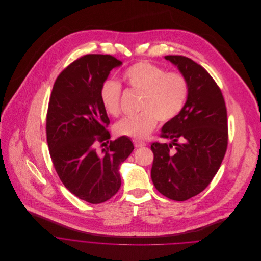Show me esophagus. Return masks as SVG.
Returning a JSON list of instances; mask_svg holds the SVG:
<instances>
[{
	"label": "esophagus",
	"mask_w": 261,
	"mask_h": 261,
	"mask_svg": "<svg viewBox=\"0 0 261 261\" xmlns=\"http://www.w3.org/2000/svg\"><path fill=\"white\" fill-rule=\"evenodd\" d=\"M134 144H135V147H136V148L144 147V146H146V145H147L146 143H144V142H142V141H137V140H135V141H134Z\"/></svg>",
	"instance_id": "esophagus-1"
}]
</instances>
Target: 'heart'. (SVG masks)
<instances>
[{
	"instance_id": "heart-1",
	"label": "heart",
	"mask_w": 261,
	"mask_h": 261,
	"mask_svg": "<svg viewBox=\"0 0 261 261\" xmlns=\"http://www.w3.org/2000/svg\"><path fill=\"white\" fill-rule=\"evenodd\" d=\"M127 87L140 93L139 111L134 117H126L115 124L117 136L144 139L153 132L158 121L167 123L175 119L183 109L189 84L179 72H167L150 62L140 61L122 73ZM121 86L113 80H106L100 86L99 99L105 112L113 117L120 114Z\"/></svg>"
}]
</instances>
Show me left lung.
Masks as SVG:
<instances>
[{
  "label": "left lung",
  "mask_w": 261,
  "mask_h": 261,
  "mask_svg": "<svg viewBox=\"0 0 261 261\" xmlns=\"http://www.w3.org/2000/svg\"><path fill=\"white\" fill-rule=\"evenodd\" d=\"M189 84L187 100L178 116L167 122L154 142L151 179L163 195L183 201L211 183L228 143L227 111L221 89L200 65L182 56H167Z\"/></svg>",
  "instance_id": "obj_1"
}]
</instances>
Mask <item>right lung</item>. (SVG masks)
<instances>
[{
    "label": "right lung",
    "mask_w": 261,
    "mask_h": 261,
    "mask_svg": "<svg viewBox=\"0 0 261 261\" xmlns=\"http://www.w3.org/2000/svg\"><path fill=\"white\" fill-rule=\"evenodd\" d=\"M121 64L110 55L83 56L58 76L49 98L46 137L52 164L66 188L90 203L117 193L119 166L134 150L127 137L109 141L110 120L99 99L101 84ZM96 142L110 146L97 153Z\"/></svg>",
    "instance_id": "right-lung-1"
}]
</instances>
